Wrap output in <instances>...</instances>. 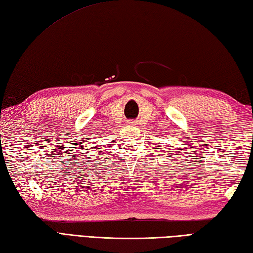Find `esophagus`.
Returning a JSON list of instances; mask_svg holds the SVG:
<instances>
[{
	"mask_svg": "<svg viewBox=\"0 0 253 253\" xmlns=\"http://www.w3.org/2000/svg\"><path fill=\"white\" fill-rule=\"evenodd\" d=\"M129 123H132V122H129ZM132 125H133V124H132Z\"/></svg>",
	"mask_w": 253,
	"mask_h": 253,
	"instance_id": "obj_1",
	"label": "esophagus"
}]
</instances>
